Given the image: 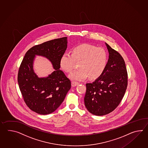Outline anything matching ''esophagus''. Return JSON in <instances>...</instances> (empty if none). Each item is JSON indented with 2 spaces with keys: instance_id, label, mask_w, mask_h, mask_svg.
<instances>
[{
  "instance_id": "34e87169",
  "label": "esophagus",
  "mask_w": 148,
  "mask_h": 148,
  "mask_svg": "<svg viewBox=\"0 0 148 148\" xmlns=\"http://www.w3.org/2000/svg\"><path fill=\"white\" fill-rule=\"evenodd\" d=\"M78 84L79 83L77 82H71V85H72L73 87H75V86H76L77 85H78Z\"/></svg>"
}]
</instances>
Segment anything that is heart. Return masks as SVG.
<instances>
[{"mask_svg":"<svg viewBox=\"0 0 148 148\" xmlns=\"http://www.w3.org/2000/svg\"><path fill=\"white\" fill-rule=\"evenodd\" d=\"M108 57L102 47L89 44L79 45L73 48L71 54L65 52L60 59V66L64 72L70 73L78 62L79 69L70 74V78L83 81L89 78L95 80L103 75L107 66Z\"/></svg>","mask_w":148,"mask_h":148,"instance_id":"b5f03b06","label":"heart"}]
</instances>
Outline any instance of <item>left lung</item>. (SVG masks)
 Instances as JSON below:
<instances>
[{
  "mask_svg": "<svg viewBox=\"0 0 148 148\" xmlns=\"http://www.w3.org/2000/svg\"><path fill=\"white\" fill-rule=\"evenodd\" d=\"M109 53L103 75L86 84L85 106L90 113L102 116L113 111L120 104L127 86V73L123 58L105 43Z\"/></svg>",
  "mask_w": 148,
  "mask_h": 148,
  "instance_id": "8db88e82",
  "label": "left lung"
}]
</instances>
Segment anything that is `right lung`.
I'll return each mask as SVG.
<instances>
[{"label":"right lung","instance_id":"1","mask_svg":"<svg viewBox=\"0 0 148 148\" xmlns=\"http://www.w3.org/2000/svg\"><path fill=\"white\" fill-rule=\"evenodd\" d=\"M67 37L35 45L25 54L19 67L17 80L26 105L41 115L52 113L59 107L71 88V82L60 69V59L66 50ZM36 55L46 57L55 70L47 77L34 73L33 63Z\"/></svg>","mask_w":148,"mask_h":148}]
</instances>
